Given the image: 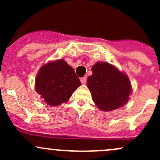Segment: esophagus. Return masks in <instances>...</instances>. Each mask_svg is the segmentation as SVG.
Wrapping results in <instances>:
<instances>
[{"label": "esophagus", "mask_w": 160, "mask_h": 160, "mask_svg": "<svg viewBox=\"0 0 160 160\" xmlns=\"http://www.w3.org/2000/svg\"><path fill=\"white\" fill-rule=\"evenodd\" d=\"M80 82H81L82 83H85L87 82V77H83L80 78Z\"/></svg>", "instance_id": "34e87169"}]
</instances>
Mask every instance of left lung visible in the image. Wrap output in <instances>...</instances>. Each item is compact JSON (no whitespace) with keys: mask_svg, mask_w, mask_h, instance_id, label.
Returning <instances> with one entry per match:
<instances>
[{"mask_svg":"<svg viewBox=\"0 0 160 160\" xmlns=\"http://www.w3.org/2000/svg\"><path fill=\"white\" fill-rule=\"evenodd\" d=\"M93 74L87 85L92 99L104 111L119 108L128 102L132 92L128 77L108 62H98L92 67Z\"/></svg>","mask_w":160,"mask_h":160,"instance_id":"1","label":"left lung"}]
</instances>
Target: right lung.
I'll use <instances>...</instances> for the list:
<instances>
[{
  "label": "right lung",
  "mask_w": 160,
  "mask_h": 160,
  "mask_svg": "<svg viewBox=\"0 0 160 160\" xmlns=\"http://www.w3.org/2000/svg\"><path fill=\"white\" fill-rule=\"evenodd\" d=\"M80 85L75 71L63 59L43 65L35 79V90L52 107L67 102Z\"/></svg>",
  "instance_id": "1"
}]
</instances>
